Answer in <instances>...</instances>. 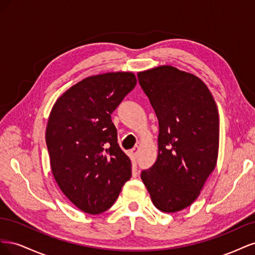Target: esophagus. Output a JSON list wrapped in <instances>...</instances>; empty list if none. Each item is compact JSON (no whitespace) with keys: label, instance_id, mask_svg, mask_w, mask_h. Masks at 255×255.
<instances>
[{"label":"esophagus","instance_id":"obj_1","mask_svg":"<svg viewBox=\"0 0 255 255\" xmlns=\"http://www.w3.org/2000/svg\"><path fill=\"white\" fill-rule=\"evenodd\" d=\"M138 151H139V145H135L134 148L130 150V152H132V154L134 156H137V153H138Z\"/></svg>","mask_w":255,"mask_h":255}]
</instances>
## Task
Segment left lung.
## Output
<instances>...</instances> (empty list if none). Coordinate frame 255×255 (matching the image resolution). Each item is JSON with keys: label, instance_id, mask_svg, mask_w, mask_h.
Instances as JSON below:
<instances>
[{"label": "left lung", "instance_id": "left-lung-1", "mask_svg": "<svg viewBox=\"0 0 255 255\" xmlns=\"http://www.w3.org/2000/svg\"><path fill=\"white\" fill-rule=\"evenodd\" d=\"M137 76L159 126L157 159L141 172V180L159 211L179 212L199 197L217 164V105L198 76L172 66Z\"/></svg>", "mask_w": 255, "mask_h": 255}]
</instances>
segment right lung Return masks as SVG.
<instances>
[{
    "label": "right lung",
    "mask_w": 255,
    "mask_h": 255,
    "mask_svg": "<svg viewBox=\"0 0 255 255\" xmlns=\"http://www.w3.org/2000/svg\"><path fill=\"white\" fill-rule=\"evenodd\" d=\"M136 83L132 72L88 76L61 95L51 111L45 141L52 173L84 213L109 210L132 175L111 115Z\"/></svg>",
    "instance_id": "right-lung-1"
}]
</instances>
